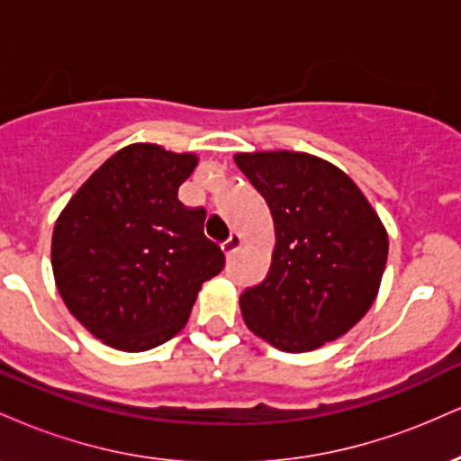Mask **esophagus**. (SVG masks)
Here are the masks:
<instances>
[{
	"label": "esophagus",
	"mask_w": 461,
	"mask_h": 461,
	"mask_svg": "<svg viewBox=\"0 0 461 461\" xmlns=\"http://www.w3.org/2000/svg\"><path fill=\"white\" fill-rule=\"evenodd\" d=\"M240 247H242V236H238V234H231V236L227 238V240L223 242V245H221V249H223V253H225L227 258L234 256V253H236Z\"/></svg>",
	"instance_id": "obj_1"
}]
</instances>
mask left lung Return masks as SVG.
Wrapping results in <instances>:
<instances>
[{
    "mask_svg": "<svg viewBox=\"0 0 461 461\" xmlns=\"http://www.w3.org/2000/svg\"><path fill=\"white\" fill-rule=\"evenodd\" d=\"M234 162L275 227L267 279L240 294L245 325L288 353L345 336L382 285L388 231L379 214L342 168L312 153H236Z\"/></svg>",
    "mask_w": 461,
    "mask_h": 461,
    "instance_id": "1",
    "label": "left lung"
}]
</instances>
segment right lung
Instances as JSON below:
<instances>
[{"mask_svg":"<svg viewBox=\"0 0 461 461\" xmlns=\"http://www.w3.org/2000/svg\"><path fill=\"white\" fill-rule=\"evenodd\" d=\"M197 153L123 147L68 199L51 236L56 288L104 345L139 353L186 325L225 256L203 234L205 210L179 203Z\"/></svg>","mask_w":461,"mask_h":461,"instance_id":"1","label":"right lung"}]
</instances>
